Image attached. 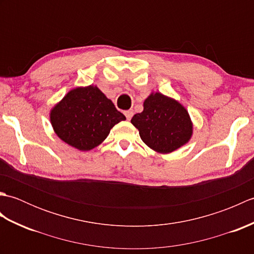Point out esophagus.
<instances>
[{"label":"esophagus","instance_id":"obj_1","mask_svg":"<svg viewBox=\"0 0 254 254\" xmlns=\"http://www.w3.org/2000/svg\"><path fill=\"white\" fill-rule=\"evenodd\" d=\"M124 115H126L127 120H130V119L133 117V111L132 110H127L126 112H124Z\"/></svg>","mask_w":254,"mask_h":254}]
</instances>
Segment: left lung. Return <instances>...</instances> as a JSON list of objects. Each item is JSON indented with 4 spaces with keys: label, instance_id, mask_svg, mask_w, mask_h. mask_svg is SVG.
I'll return each instance as SVG.
<instances>
[{
    "label": "left lung",
    "instance_id": "obj_1",
    "mask_svg": "<svg viewBox=\"0 0 254 254\" xmlns=\"http://www.w3.org/2000/svg\"><path fill=\"white\" fill-rule=\"evenodd\" d=\"M143 107L141 113L133 116L131 123L149 148L169 154L190 141L193 123L179 101L156 91L144 100Z\"/></svg>",
    "mask_w": 254,
    "mask_h": 254
}]
</instances>
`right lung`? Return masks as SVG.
Here are the masks:
<instances>
[{
	"label": "right lung",
	"mask_w": 254,
	"mask_h": 254,
	"mask_svg": "<svg viewBox=\"0 0 254 254\" xmlns=\"http://www.w3.org/2000/svg\"><path fill=\"white\" fill-rule=\"evenodd\" d=\"M124 120L126 117L94 85L69 90L50 111V122L57 135L83 152L100 145L111 128Z\"/></svg>",
	"instance_id": "obj_1"
}]
</instances>
